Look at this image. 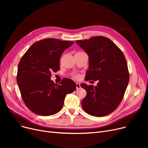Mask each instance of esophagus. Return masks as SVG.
<instances>
[{
	"label": "esophagus",
	"mask_w": 148,
	"mask_h": 148,
	"mask_svg": "<svg viewBox=\"0 0 148 148\" xmlns=\"http://www.w3.org/2000/svg\"><path fill=\"white\" fill-rule=\"evenodd\" d=\"M80 88H81L80 84L79 83H76V88H77V89H79Z\"/></svg>",
	"instance_id": "1"
}]
</instances>
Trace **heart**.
<instances>
[{
	"instance_id": "b5f03b06",
	"label": "heart",
	"mask_w": 148,
	"mask_h": 148,
	"mask_svg": "<svg viewBox=\"0 0 148 148\" xmlns=\"http://www.w3.org/2000/svg\"><path fill=\"white\" fill-rule=\"evenodd\" d=\"M74 77L75 79H79V75H74Z\"/></svg>"
}]
</instances>
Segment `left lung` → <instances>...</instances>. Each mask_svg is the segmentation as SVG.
I'll return each mask as SVG.
<instances>
[{"mask_svg": "<svg viewBox=\"0 0 148 148\" xmlns=\"http://www.w3.org/2000/svg\"><path fill=\"white\" fill-rule=\"evenodd\" d=\"M76 43L89 56L85 80H98L96 86L81 84L87 92L82 101L83 110L97 117L109 114L120 104L129 82L125 58L118 47L104 36L92 37Z\"/></svg>", "mask_w": 148, "mask_h": 148, "instance_id": "8db88e82", "label": "left lung"}]
</instances>
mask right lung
I'll return each mask as SVG.
<instances>
[{"label": "right lung", "instance_id": "add662e5", "mask_svg": "<svg viewBox=\"0 0 148 148\" xmlns=\"http://www.w3.org/2000/svg\"><path fill=\"white\" fill-rule=\"evenodd\" d=\"M74 42L47 38L34 43L21 59L17 81L23 101L30 110L41 116L58 113L66 95L76 89V84L65 79L59 84L51 79L59 71L62 53Z\"/></svg>", "mask_w": 148, "mask_h": 148}]
</instances>
